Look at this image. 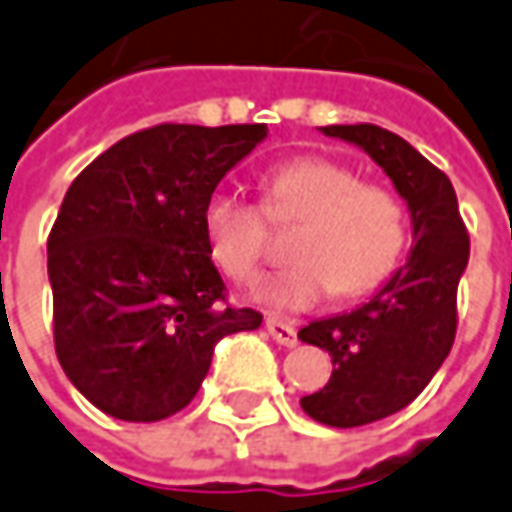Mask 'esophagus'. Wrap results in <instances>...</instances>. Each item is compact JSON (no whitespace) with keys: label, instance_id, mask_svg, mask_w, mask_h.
<instances>
[{"label":"esophagus","instance_id":"esophagus-1","mask_svg":"<svg viewBox=\"0 0 512 512\" xmlns=\"http://www.w3.org/2000/svg\"><path fill=\"white\" fill-rule=\"evenodd\" d=\"M267 332H270V338L279 346H287V349L298 346L296 327L287 324V321H281V318H267Z\"/></svg>","mask_w":512,"mask_h":512}]
</instances>
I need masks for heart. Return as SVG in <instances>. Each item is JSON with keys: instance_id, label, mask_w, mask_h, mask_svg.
<instances>
[{"instance_id": "heart-1", "label": "heart", "mask_w": 512, "mask_h": 512, "mask_svg": "<svg viewBox=\"0 0 512 512\" xmlns=\"http://www.w3.org/2000/svg\"><path fill=\"white\" fill-rule=\"evenodd\" d=\"M273 216H307L293 239L298 262L259 284L256 298L273 310H307L335 287L363 296L389 279L403 259L408 219L389 188L366 185L358 171L327 157H296L267 174ZM208 253L228 279L259 276L267 250L264 211L239 188L222 185L202 205Z\"/></svg>"}]
</instances>
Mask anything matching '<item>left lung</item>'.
<instances>
[{"label": "left lung", "mask_w": 512, "mask_h": 512, "mask_svg": "<svg viewBox=\"0 0 512 512\" xmlns=\"http://www.w3.org/2000/svg\"><path fill=\"white\" fill-rule=\"evenodd\" d=\"M375 160L406 200L411 239L406 264L366 304L318 318L298 332L327 349L332 377L301 397L318 423L355 428L406 408L437 375L456 335V287L468 267V231L451 180L411 143L372 123L321 126Z\"/></svg>", "instance_id": "obj_1"}]
</instances>
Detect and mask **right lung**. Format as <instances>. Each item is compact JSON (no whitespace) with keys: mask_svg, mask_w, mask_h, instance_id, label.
I'll list each match as a JSON object with an SVG mask.
<instances>
[{"mask_svg":"<svg viewBox=\"0 0 512 512\" xmlns=\"http://www.w3.org/2000/svg\"><path fill=\"white\" fill-rule=\"evenodd\" d=\"M267 137L264 123H163L118 140L67 188L47 239L56 355L95 408L157 423L185 408L214 346L262 327L225 307L202 205Z\"/></svg>","mask_w":512,"mask_h":512,"instance_id":"add662e5","label":"right lung"}]
</instances>
